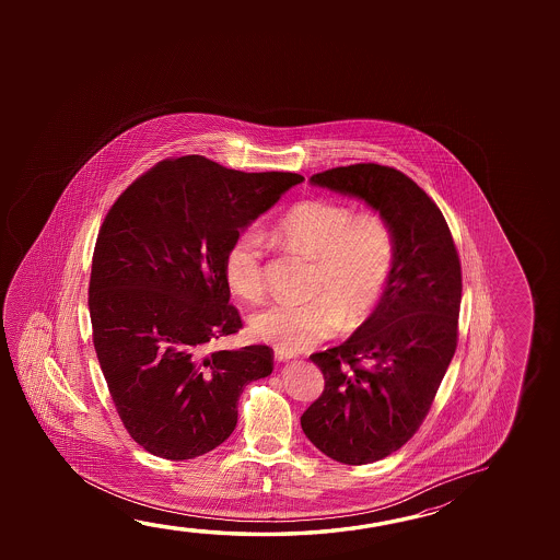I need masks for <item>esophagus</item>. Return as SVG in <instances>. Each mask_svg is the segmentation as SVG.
<instances>
[{
  "instance_id": "obj_1",
  "label": "esophagus",
  "mask_w": 560,
  "mask_h": 560,
  "mask_svg": "<svg viewBox=\"0 0 560 560\" xmlns=\"http://www.w3.org/2000/svg\"><path fill=\"white\" fill-rule=\"evenodd\" d=\"M273 355H276L277 361H289V359H293V351H287V349L276 348L273 351Z\"/></svg>"
}]
</instances>
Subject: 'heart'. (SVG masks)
<instances>
[{
    "label": "heart",
    "mask_w": 560,
    "mask_h": 560,
    "mask_svg": "<svg viewBox=\"0 0 560 560\" xmlns=\"http://www.w3.org/2000/svg\"><path fill=\"white\" fill-rule=\"evenodd\" d=\"M287 248L316 259L308 301L281 299L254 312L249 330L261 341L301 351L341 328H355L376 311L395 271V232L383 214L358 212L346 202L311 199L294 205L276 224ZM230 291L256 301L266 291V240L256 229L238 232L226 248Z\"/></svg>",
    "instance_id": "obj_1"
}]
</instances>
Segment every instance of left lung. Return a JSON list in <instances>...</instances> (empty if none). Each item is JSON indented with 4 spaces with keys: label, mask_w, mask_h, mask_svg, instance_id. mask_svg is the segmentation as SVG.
I'll return each mask as SVG.
<instances>
[{
    "label": "left lung",
    "mask_w": 560,
    "mask_h": 560,
    "mask_svg": "<svg viewBox=\"0 0 560 560\" xmlns=\"http://www.w3.org/2000/svg\"><path fill=\"white\" fill-rule=\"evenodd\" d=\"M311 184L363 199L395 232L383 301L348 341L312 353L324 390L301 416L324 455L368 465L400 450L430 412L457 349L460 261L440 207L395 167H331Z\"/></svg>",
    "instance_id": "1"
}]
</instances>
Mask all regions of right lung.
Returning <instances> with one entry per match:
<instances>
[{
  "label": "right lung",
  "mask_w": 560,
  "mask_h": 560,
  "mask_svg": "<svg viewBox=\"0 0 560 560\" xmlns=\"http://www.w3.org/2000/svg\"><path fill=\"white\" fill-rule=\"evenodd\" d=\"M303 179L172 158L107 212L90 279L93 348L122 425L148 453L185 460L219 447L244 386L271 375L267 346L212 349L242 328L222 261L232 238Z\"/></svg>",
  "instance_id": "add662e5"
}]
</instances>
